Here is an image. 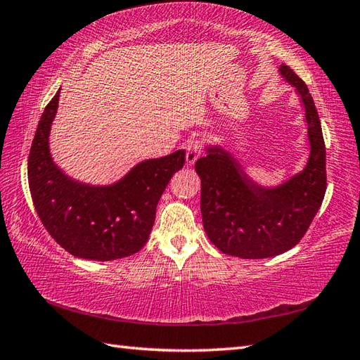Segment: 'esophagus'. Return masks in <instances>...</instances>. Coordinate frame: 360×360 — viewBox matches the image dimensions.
<instances>
[{
    "mask_svg": "<svg viewBox=\"0 0 360 360\" xmlns=\"http://www.w3.org/2000/svg\"><path fill=\"white\" fill-rule=\"evenodd\" d=\"M202 142L200 139H192L186 147V162L187 165H193L201 156Z\"/></svg>",
    "mask_w": 360,
    "mask_h": 360,
    "instance_id": "esophagus-1",
    "label": "esophagus"
}]
</instances>
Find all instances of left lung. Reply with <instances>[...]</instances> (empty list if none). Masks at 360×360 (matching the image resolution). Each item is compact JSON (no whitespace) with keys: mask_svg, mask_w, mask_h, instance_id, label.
<instances>
[{"mask_svg":"<svg viewBox=\"0 0 360 360\" xmlns=\"http://www.w3.org/2000/svg\"><path fill=\"white\" fill-rule=\"evenodd\" d=\"M281 77L300 94L308 125L309 158L278 186H262L219 143L205 147L195 170L201 178V215L209 240L227 255L269 258L294 248L307 233L326 192V150L309 89L288 65Z\"/></svg>","mask_w":360,"mask_h":360,"instance_id":"obj_1","label":"left lung"}]
</instances>
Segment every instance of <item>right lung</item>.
<instances>
[{"instance_id":"obj_1","label":"right lung","mask_w":360,"mask_h":360,"mask_svg":"<svg viewBox=\"0 0 360 360\" xmlns=\"http://www.w3.org/2000/svg\"><path fill=\"white\" fill-rule=\"evenodd\" d=\"M60 89L46 106L32 141L27 179L46 231L74 257L110 262L139 252L148 241L156 207L172 176L186 162V150L145 159L111 184H89L68 176L49 147Z\"/></svg>"}]
</instances>
